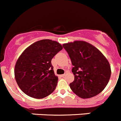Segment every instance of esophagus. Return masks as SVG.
<instances>
[{
	"label": "esophagus",
	"mask_w": 121,
	"mask_h": 121,
	"mask_svg": "<svg viewBox=\"0 0 121 121\" xmlns=\"http://www.w3.org/2000/svg\"><path fill=\"white\" fill-rule=\"evenodd\" d=\"M64 76H65V74H61V75H60V76H61V77H62V78H63V77H64Z\"/></svg>",
	"instance_id": "34e87169"
}]
</instances>
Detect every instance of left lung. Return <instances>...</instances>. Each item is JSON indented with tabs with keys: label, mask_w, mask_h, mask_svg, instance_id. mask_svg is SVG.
Instances as JSON below:
<instances>
[{
	"label": "left lung",
	"mask_w": 121,
	"mask_h": 121,
	"mask_svg": "<svg viewBox=\"0 0 121 121\" xmlns=\"http://www.w3.org/2000/svg\"><path fill=\"white\" fill-rule=\"evenodd\" d=\"M63 47L73 66L74 79L69 85L72 91L82 99L100 93L111 75L110 64L104 55L96 47L82 40L64 43Z\"/></svg>",
	"instance_id": "left-lung-1"
}]
</instances>
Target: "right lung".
<instances>
[{
	"instance_id": "add662e5",
	"label": "right lung",
	"mask_w": 121,
	"mask_h": 121,
	"mask_svg": "<svg viewBox=\"0 0 121 121\" xmlns=\"http://www.w3.org/2000/svg\"><path fill=\"white\" fill-rule=\"evenodd\" d=\"M63 49L58 42L43 39L25 49L15 66V78L22 92L35 99H42L55 90L58 77L51 60Z\"/></svg>"
}]
</instances>
